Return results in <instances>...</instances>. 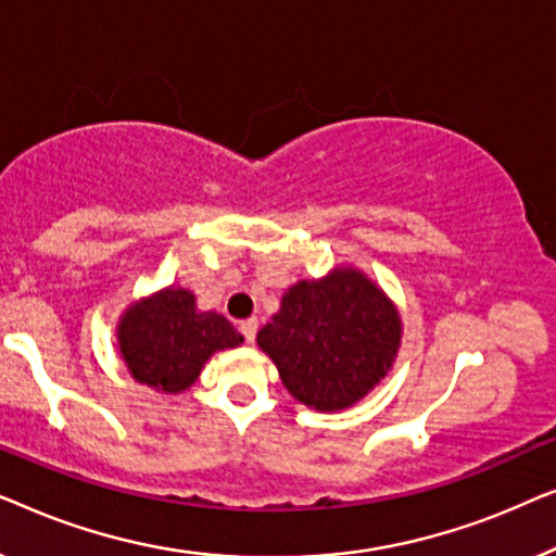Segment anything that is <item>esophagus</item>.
I'll return each instance as SVG.
<instances>
[{
    "label": "esophagus",
    "instance_id": "obj_1",
    "mask_svg": "<svg viewBox=\"0 0 556 556\" xmlns=\"http://www.w3.org/2000/svg\"><path fill=\"white\" fill-rule=\"evenodd\" d=\"M240 333L245 337L248 344H253L257 333V318H245V321H240Z\"/></svg>",
    "mask_w": 556,
    "mask_h": 556
}]
</instances>
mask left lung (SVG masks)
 I'll return each mask as SVG.
<instances>
[{
    "instance_id": "obj_1",
    "label": "left lung",
    "mask_w": 556,
    "mask_h": 556,
    "mask_svg": "<svg viewBox=\"0 0 556 556\" xmlns=\"http://www.w3.org/2000/svg\"><path fill=\"white\" fill-rule=\"evenodd\" d=\"M400 339L394 303L352 265L288 288L278 314L257 331L286 390L318 413L352 407L375 390Z\"/></svg>"
}]
</instances>
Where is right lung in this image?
I'll use <instances>...</instances> for the list:
<instances>
[{"mask_svg": "<svg viewBox=\"0 0 556 556\" xmlns=\"http://www.w3.org/2000/svg\"><path fill=\"white\" fill-rule=\"evenodd\" d=\"M116 339L136 382L166 394L189 390L212 354L242 344L223 314L200 311L192 291L174 286L131 303L116 326Z\"/></svg>", "mask_w": 556, "mask_h": 556, "instance_id": "1", "label": "right lung"}]
</instances>
